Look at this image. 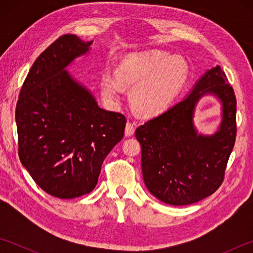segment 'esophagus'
I'll return each mask as SVG.
<instances>
[{
  "instance_id": "34e87169",
  "label": "esophagus",
  "mask_w": 253,
  "mask_h": 253,
  "mask_svg": "<svg viewBox=\"0 0 253 253\" xmlns=\"http://www.w3.org/2000/svg\"><path fill=\"white\" fill-rule=\"evenodd\" d=\"M134 132H135L134 123L128 122L126 124V128H125V135L126 136H131V135H134Z\"/></svg>"
}]
</instances>
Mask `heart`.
<instances>
[{"label":"heart","mask_w":253,"mask_h":253,"mask_svg":"<svg viewBox=\"0 0 253 253\" xmlns=\"http://www.w3.org/2000/svg\"><path fill=\"white\" fill-rule=\"evenodd\" d=\"M188 69L179 57L165 52H140L126 57L116 68V77H101L102 96L115 102L122 95V84L134 87L132 104L146 116H155L166 110L186 83Z\"/></svg>","instance_id":"obj_1"}]
</instances>
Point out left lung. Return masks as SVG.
I'll use <instances>...</instances> for the list:
<instances>
[{"mask_svg": "<svg viewBox=\"0 0 253 253\" xmlns=\"http://www.w3.org/2000/svg\"><path fill=\"white\" fill-rule=\"evenodd\" d=\"M214 94L222 104L219 130L199 134L193 124L196 104ZM237 99L220 66L205 72L187 97L135 131L142 146V170L148 191L170 205H188L213 194L224 179L237 136Z\"/></svg>", "mask_w": 253, "mask_h": 253, "instance_id": "1", "label": "left lung"}]
</instances>
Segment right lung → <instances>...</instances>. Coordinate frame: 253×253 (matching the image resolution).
<instances>
[{
  "mask_svg": "<svg viewBox=\"0 0 253 253\" xmlns=\"http://www.w3.org/2000/svg\"><path fill=\"white\" fill-rule=\"evenodd\" d=\"M91 43L75 34L55 40L34 61L16 104L20 161L39 187L59 199L95 188L102 162L125 131L126 117L101 109L66 70Z\"/></svg>",
  "mask_w": 253,
  "mask_h": 253,
  "instance_id": "1",
  "label": "right lung"
}]
</instances>
